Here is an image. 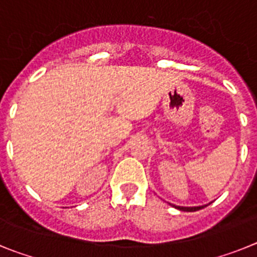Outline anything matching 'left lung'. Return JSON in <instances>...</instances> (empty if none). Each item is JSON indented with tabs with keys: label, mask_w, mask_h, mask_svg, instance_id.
<instances>
[{
	"label": "left lung",
	"mask_w": 257,
	"mask_h": 257,
	"mask_svg": "<svg viewBox=\"0 0 257 257\" xmlns=\"http://www.w3.org/2000/svg\"><path fill=\"white\" fill-rule=\"evenodd\" d=\"M176 208L180 209V211H185V212H195V211H199V209L204 208L207 206H199V207H180V206H175Z\"/></svg>",
	"instance_id": "8db88e82"
}]
</instances>
